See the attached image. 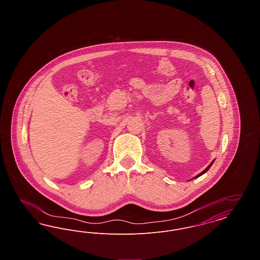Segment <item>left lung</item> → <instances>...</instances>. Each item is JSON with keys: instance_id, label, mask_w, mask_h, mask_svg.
I'll list each match as a JSON object with an SVG mask.
<instances>
[{"instance_id": "1", "label": "left lung", "mask_w": 260, "mask_h": 260, "mask_svg": "<svg viewBox=\"0 0 260 260\" xmlns=\"http://www.w3.org/2000/svg\"><path fill=\"white\" fill-rule=\"evenodd\" d=\"M213 161H214V160H213ZM213 161H211V162H210V166H208V168H207V169H206V170H205V171H203V172H202V173H199L198 175H197V176H195V177H194V178H197V177H199V176H201V175H203V174H204V173H207V172H208V171H209V170H210V167H211V165H212V164H213Z\"/></svg>"}]
</instances>
